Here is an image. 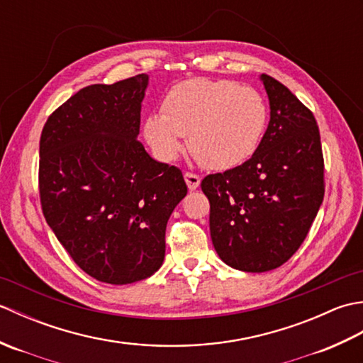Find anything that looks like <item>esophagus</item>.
Listing matches in <instances>:
<instances>
[{
	"label": "esophagus",
	"instance_id": "34e87169",
	"mask_svg": "<svg viewBox=\"0 0 363 363\" xmlns=\"http://www.w3.org/2000/svg\"><path fill=\"white\" fill-rule=\"evenodd\" d=\"M184 179H186V182H187V187L190 189V190H196L198 187H199V184H201V177H199L198 174H195V173H186L184 174Z\"/></svg>",
	"mask_w": 363,
	"mask_h": 363
}]
</instances>
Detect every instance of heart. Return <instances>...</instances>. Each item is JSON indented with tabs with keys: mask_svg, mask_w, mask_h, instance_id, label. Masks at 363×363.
<instances>
[{
	"mask_svg": "<svg viewBox=\"0 0 363 363\" xmlns=\"http://www.w3.org/2000/svg\"><path fill=\"white\" fill-rule=\"evenodd\" d=\"M268 120L265 99L256 89L228 79L195 78L176 84L162 101V113L143 121V137L154 156L174 160L182 137L207 168L229 169L257 151Z\"/></svg>",
	"mask_w": 363,
	"mask_h": 363,
	"instance_id": "1",
	"label": "heart"
}]
</instances>
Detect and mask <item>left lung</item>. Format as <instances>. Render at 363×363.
I'll use <instances>...</instances> for the list:
<instances>
[{
	"instance_id": "obj_1",
	"label": "left lung",
	"mask_w": 363,
	"mask_h": 363,
	"mask_svg": "<svg viewBox=\"0 0 363 363\" xmlns=\"http://www.w3.org/2000/svg\"><path fill=\"white\" fill-rule=\"evenodd\" d=\"M269 123L252 157L201 182L211 203L213 248L226 265L264 273L298 251L325 196V160L313 113L260 74Z\"/></svg>"
}]
</instances>
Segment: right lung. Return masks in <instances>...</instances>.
Masks as SVG:
<instances>
[{"mask_svg":"<svg viewBox=\"0 0 363 363\" xmlns=\"http://www.w3.org/2000/svg\"><path fill=\"white\" fill-rule=\"evenodd\" d=\"M146 87L145 73L84 87L50 115L40 137L45 220L76 265L106 284L157 272L168 218L187 195L181 169L137 140Z\"/></svg>","mask_w":363,"mask_h":363,"instance_id":"1","label":"right lung"}]
</instances>
